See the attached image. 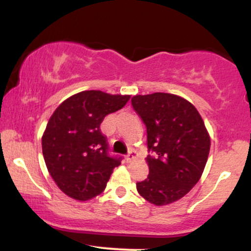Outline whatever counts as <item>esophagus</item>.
Segmentation results:
<instances>
[{
    "label": "esophagus",
    "mask_w": 251,
    "mask_h": 251,
    "mask_svg": "<svg viewBox=\"0 0 251 251\" xmlns=\"http://www.w3.org/2000/svg\"><path fill=\"white\" fill-rule=\"evenodd\" d=\"M137 158V152L134 151V150H131V151L128 152L127 155H126V159L128 160V162H131V160H133Z\"/></svg>",
    "instance_id": "esophagus-1"
}]
</instances>
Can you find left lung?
<instances>
[{"label":"left lung","instance_id":"1","mask_svg":"<svg viewBox=\"0 0 251 251\" xmlns=\"http://www.w3.org/2000/svg\"><path fill=\"white\" fill-rule=\"evenodd\" d=\"M132 106L146 126L149 176L137 183L142 197L157 206L184 197L201 179L210 135L197 108L176 94L134 96Z\"/></svg>","mask_w":251,"mask_h":251}]
</instances>
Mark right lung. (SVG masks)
Returning <instances> with one entry per match:
<instances>
[{"label": "right lung", "instance_id": "add662e5", "mask_svg": "<svg viewBox=\"0 0 251 251\" xmlns=\"http://www.w3.org/2000/svg\"><path fill=\"white\" fill-rule=\"evenodd\" d=\"M131 96L82 91L66 99L50 118L42 135L46 166L59 189L76 201L105 190L120 158L109 157L100 124L122 109Z\"/></svg>", "mask_w": 251, "mask_h": 251}]
</instances>
